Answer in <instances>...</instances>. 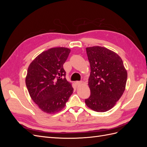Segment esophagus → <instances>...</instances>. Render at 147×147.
Masks as SVG:
<instances>
[{
    "label": "esophagus",
    "instance_id": "esophagus-1",
    "mask_svg": "<svg viewBox=\"0 0 147 147\" xmlns=\"http://www.w3.org/2000/svg\"><path fill=\"white\" fill-rule=\"evenodd\" d=\"M75 84H76L77 85H80V84H82V81H80V82H75Z\"/></svg>",
    "mask_w": 147,
    "mask_h": 147
}]
</instances>
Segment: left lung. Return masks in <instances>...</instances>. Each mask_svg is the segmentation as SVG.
<instances>
[{
  "label": "left lung",
  "instance_id": "8db88e82",
  "mask_svg": "<svg viewBox=\"0 0 147 147\" xmlns=\"http://www.w3.org/2000/svg\"><path fill=\"white\" fill-rule=\"evenodd\" d=\"M86 50L91 67L88 79L91 95L85 104L95 112H105L122 96L127 71L121 58L114 51L99 46L87 47Z\"/></svg>",
  "mask_w": 147,
  "mask_h": 147
}]
</instances>
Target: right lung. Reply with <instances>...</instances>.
<instances>
[{
  "label": "right lung",
  "mask_w": 147,
  "mask_h": 147,
  "mask_svg": "<svg viewBox=\"0 0 147 147\" xmlns=\"http://www.w3.org/2000/svg\"><path fill=\"white\" fill-rule=\"evenodd\" d=\"M70 52L67 48H50L37 56L29 66L26 86L31 98L44 112H60L73 93L63 68Z\"/></svg>",
  "instance_id": "add662e5"
}]
</instances>
